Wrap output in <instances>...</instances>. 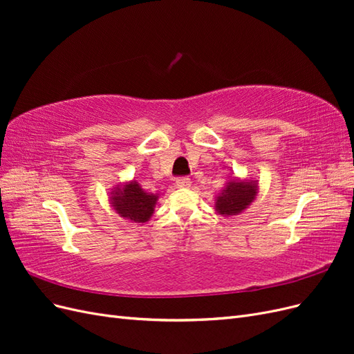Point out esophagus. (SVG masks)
Returning a JSON list of instances; mask_svg holds the SVG:
<instances>
[{
  "instance_id": "1",
  "label": "esophagus",
  "mask_w": 354,
  "mask_h": 354,
  "mask_svg": "<svg viewBox=\"0 0 354 354\" xmlns=\"http://www.w3.org/2000/svg\"><path fill=\"white\" fill-rule=\"evenodd\" d=\"M176 185H177V187L187 189V187L192 186V181H190V178H187V177H178V178L176 180Z\"/></svg>"
}]
</instances>
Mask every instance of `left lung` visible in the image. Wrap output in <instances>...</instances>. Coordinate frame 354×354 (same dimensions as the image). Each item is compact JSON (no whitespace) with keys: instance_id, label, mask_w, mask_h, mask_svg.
I'll return each instance as SVG.
<instances>
[{"instance_id":"8db88e82","label":"left lung","mask_w":354,"mask_h":354,"mask_svg":"<svg viewBox=\"0 0 354 354\" xmlns=\"http://www.w3.org/2000/svg\"><path fill=\"white\" fill-rule=\"evenodd\" d=\"M259 194V180H239L234 177L226 183L216 199V211L224 217L238 216L251 205Z\"/></svg>"}]
</instances>
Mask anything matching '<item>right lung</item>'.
I'll return each mask as SVG.
<instances>
[{"label": "right lung", "instance_id": "add662e5", "mask_svg": "<svg viewBox=\"0 0 354 354\" xmlns=\"http://www.w3.org/2000/svg\"><path fill=\"white\" fill-rule=\"evenodd\" d=\"M158 195L147 194L136 180L118 185L109 194V201L116 214L133 223H146L152 217Z\"/></svg>", "mask_w": 354, "mask_h": 354}]
</instances>
